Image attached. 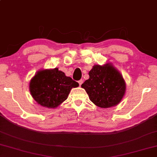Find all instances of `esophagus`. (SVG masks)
I'll return each instance as SVG.
<instances>
[{"label":"esophagus","mask_w":157,"mask_h":157,"mask_svg":"<svg viewBox=\"0 0 157 157\" xmlns=\"http://www.w3.org/2000/svg\"><path fill=\"white\" fill-rule=\"evenodd\" d=\"M82 82H83V81H82V80H80V81H78V83H79L80 86H81V85L82 84Z\"/></svg>","instance_id":"1"}]
</instances>
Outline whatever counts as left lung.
<instances>
[{"label":"left lung","instance_id":"left-lung-1","mask_svg":"<svg viewBox=\"0 0 157 157\" xmlns=\"http://www.w3.org/2000/svg\"><path fill=\"white\" fill-rule=\"evenodd\" d=\"M90 78L81 85L94 104L101 108H109L119 103L125 94L126 84L122 76L109 63L94 66Z\"/></svg>","mask_w":157,"mask_h":157}]
</instances>
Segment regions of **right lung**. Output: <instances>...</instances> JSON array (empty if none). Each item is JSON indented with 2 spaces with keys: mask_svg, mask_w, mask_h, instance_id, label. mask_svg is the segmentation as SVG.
Listing matches in <instances>:
<instances>
[{
  "mask_svg": "<svg viewBox=\"0 0 157 157\" xmlns=\"http://www.w3.org/2000/svg\"><path fill=\"white\" fill-rule=\"evenodd\" d=\"M78 83L64 72L55 68L39 71L29 85L31 96L38 104L55 108L67 99L71 89Z\"/></svg>",
  "mask_w": 157,
  "mask_h": 157,
  "instance_id": "right-lung-1",
  "label": "right lung"
}]
</instances>
